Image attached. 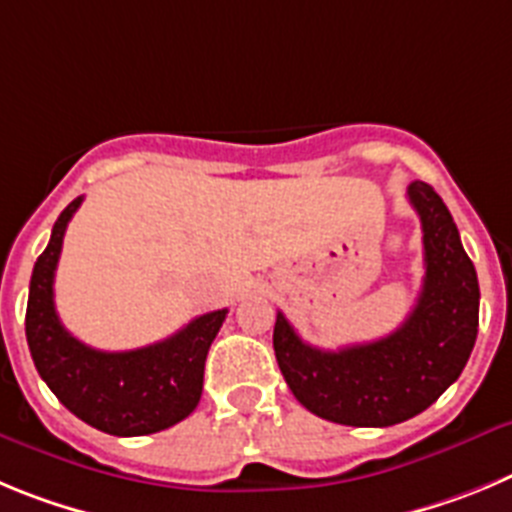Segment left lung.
I'll return each instance as SVG.
<instances>
[{
	"mask_svg": "<svg viewBox=\"0 0 512 512\" xmlns=\"http://www.w3.org/2000/svg\"><path fill=\"white\" fill-rule=\"evenodd\" d=\"M423 229L421 293L403 326L336 352L306 344L278 311L273 347L298 403L342 426H395L423 413L462 375L480 324V285L439 193L408 186Z\"/></svg>",
	"mask_w": 512,
	"mask_h": 512,
	"instance_id": "left-lung-1",
	"label": "left lung"
}]
</instances>
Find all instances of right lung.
<instances>
[{
    "label": "right lung",
    "instance_id": "obj_1",
    "mask_svg": "<svg viewBox=\"0 0 512 512\" xmlns=\"http://www.w3.org/2000/svg\"><path fill=\"white\" fill-rule=\"evenodd\" d=\"M84 196L73 199L32 267L25 334L32 362L73 416L112 436H145L176 426L199 405L211 342L227 308L196 316L173 336L130 352H101L68 334L55 313L53 280L63 234Z\"/></svg>",
    "mask_w": 512,
    "mask_h": 512
}]
</instances>
